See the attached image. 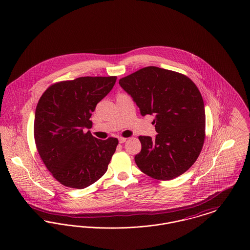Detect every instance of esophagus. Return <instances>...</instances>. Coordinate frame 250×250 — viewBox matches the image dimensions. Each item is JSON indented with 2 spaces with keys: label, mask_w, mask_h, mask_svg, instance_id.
<instances>
[{
  "label": "esophagus",
  "mask_w": 250,
  "mask_h": 250,
  "mask_svg": "<svg viewBox=\"0 0 250 250\" xmlns=\"http://www.w3.org/2000/svg\"><path fill=\"white\" fill-rule=\"evenodd\" d=\"M118 140H119V143H120V144H124L125 142H126V140H127V139H126V138H123V137H120Z\"/></svg>",
  "instance_id": "1"
}]
</instances>
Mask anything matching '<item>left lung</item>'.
Segmentation results:
<instances>
[{"mask_svg":"<svg viewBox=\"0 0 250 250\" xmlns=\"http://www.w3.org/2000/svg\"><path fill=\"white\" fill-rule=\"evenodd\" d=\"M143 116L154 115L155 139L140 136L142 150L135 162L147 176L170 180L197 160L205 139V107L190 78L155 66L119 80Z\"/></svg>","mask_w":250,"mask_h":250,"instance_id":"8db88e82","label":"left lung"}]
</instances>
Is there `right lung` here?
<instances>
[{
	"instance_id": "right-lung-1",
	"label": "right lung",
	"mask_w": 250,
	"mask_h": 250,
	"mask_svg": "<svg viewBox=\"0 0 250 250\" xmlns=\"http://www.w3.org/2000/svg\"><path fill=\"white\" fill-rule=\"evenodd\" d=\"M116 76H86L56 83L37 104L34 135L47 169L64 186L84 189L107 170L116 138L98 140L85 128L96 104L112 89Z\"/></svg>"
}]
</instances>
